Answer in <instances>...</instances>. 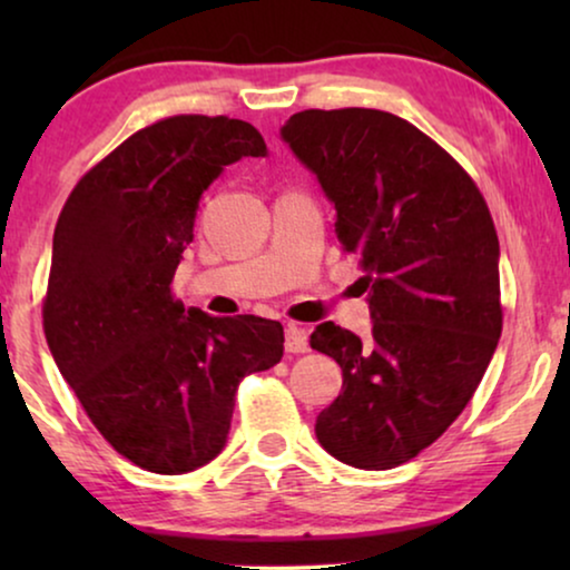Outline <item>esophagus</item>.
Listing matches in <instances>:
<instances>
[{
  "instance_id": "obj_1",
  "label": "esophagus",
  "mask_w": 570,
  "mask_h": 570,
  "mask_svg": "<svg viewBox=\"0 0 570 570\" xmlns=\"http://www.w3.org/2000/svg\"><path fill=\"white\" fill-rule=\"evenodd\" d=\"M285 350L287 353L298 355V353H306L308 350V334L303 326L298 324H287L285 326Z\"/></svg>"
}]
</instances>
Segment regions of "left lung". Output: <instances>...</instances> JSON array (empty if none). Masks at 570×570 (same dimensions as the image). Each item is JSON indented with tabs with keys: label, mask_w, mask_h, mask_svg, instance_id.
<instances>
[{
	"label": "left lung",
	"mask_w": 570,
	"mask_h": 570,
	"mask_svg": "<svg viewBox=\"0 0 570 570\" xmlns=\"http://www.w3.org/2000/svg\"><path fill=\"white\" fill-rule=\"evenodd\" d=\"M279 137L337 209L373 322L368 340L334 322L311 334L342 368L316 439L357 470H392L454 423L501 340L493 217L464 168L394 114L311 108Z\"/></svg>",
	"instance_id": "8db88e82"
}]
</instances>
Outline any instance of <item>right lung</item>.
<instances>
[{
	"label": "right lung",
	"instance_id": "obj_1",
	"mask_svg": "<svg viewBox=\"0 0 570 570\" xmlns=\"http://www.w3.org/2000/svg\"><path fill=\"white\" fill-rule=\"evenodd\" d=\"M267 153L248 121L170 116L88 170L59 215L46 342L92 425L147 472L213 462L240 379L283 357L279 322L207 316L170 295L202 194Z\"/></svg>",
	"mask_w": 570,
	"mask_h": 570
}]
</instances>
